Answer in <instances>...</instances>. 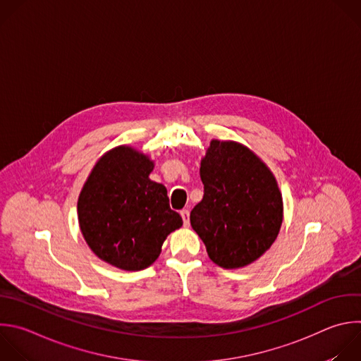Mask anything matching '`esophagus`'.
Wrapping results in <instances>:
<instances>
[{"label":"esophagus","mask_w":361,"mask_h":361,"mask_svg":"<svg viewBox=\"0 0 361 361\" xmlns=\"http://www.w3.org/2000/svg\"><path fill=\"white\" fill-rule=\"evenodd\" d=\"M181 218H183L184 226H190V211L188 209L181 211Z\"/></svg>","instance_id":"1"}]
</instances>
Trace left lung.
Masks as SVG:
<instances>
[{"instance_id": "8db88e82", "label": "left lung", "mask_w": 361, "mask_h": 361, "mask_svg": "<svg viewBox=\"0 0 361 361\" xmlns=\"http://www.w3.org/2000/svg\"><path fill=\"white\" fill-rule=\"evenodd\" d=\"M204 197L192 229L218 267L250 265L274 244L282 225V195L268 167L245 146L212 140L200 169Z\"/></svg>"}]
</instances>
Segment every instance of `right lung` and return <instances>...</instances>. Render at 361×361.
<instances>
[{
  "label": "right lung",
  "mask_w": 361,
  "mask_h": 361,
  "mask_svg": "<svg viewBox=\"0 0 361 361\" xmlns=\"http://www.w3.org/2000/svg\"><path fill=\"white\" fill-rule=\"evenodd\" d=\"M154 164L132 147L106 153L93 167L78 201L80 231L104 262L140 271L160 255L167 235L183 225L163 184L149 178Z\"/></svg>",
  "instance_id": "right-lung-1"
}]
</instances>
